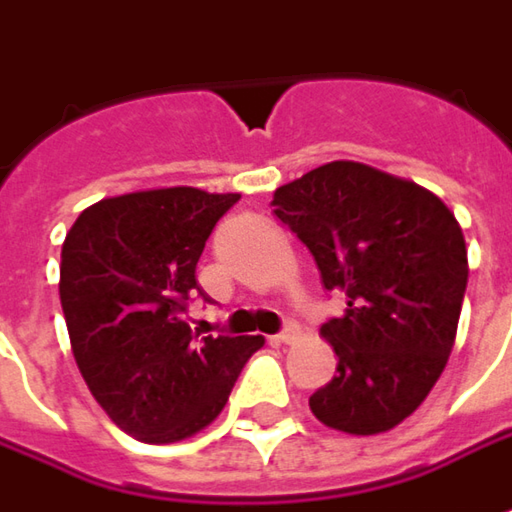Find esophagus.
Wrapping results in <instances>:
<instances>
[{
    "label": "esophagus",
    "mask_w": 512,
    "mask_h": 512,
    "mask_svg": "<svg viewBox=\"0 0 512 512\" xmlns=\"http://www.w3.org/2000/svg\"><path fill=\"white\" fill-rule=\"evenodd\" d=\"M274 340H277V343H286V345L297 343V340H300V326H297V323H289V326L283 328V331H280Z\"/></svg>",
    "instance_id": "1"
}]
</instances>
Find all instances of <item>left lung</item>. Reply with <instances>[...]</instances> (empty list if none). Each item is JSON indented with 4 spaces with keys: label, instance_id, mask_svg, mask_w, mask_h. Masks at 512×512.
Wrapping results in <instances>:
<instances>
[{
    "label": "left lung",
    "instance_id": "8db88e82",
    "mask_svg": "<svg viewBox=\"0 0 512 512\" xmlns=\"http://www.w3.org/2000/svg\"><path fill=\"white\" fill-rule=\"evenodd\" d=\"M274 215L309 246L343 317L320 337L337 374L309 399L334 431L374 436L414 414L445 371L467 286L462 226L431 189L331 161L274 189Z\"/></svg>",
    "mask_w": 512,
    "mask_h": 512
}]
</instances>
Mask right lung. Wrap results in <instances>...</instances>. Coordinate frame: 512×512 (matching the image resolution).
I'll use <instances>...</instances> for the list:
<instances>
[{"instance_id": "right-lung-1", "label": "right lung", "mask_w": 512, "mask_h": 512, "mask_svg": "<svg viewBox=\"0 0 512 512\" xmlns=\"http://www.w3.org/2000/svg\"><path fill=\"white\" fill-rule=\"evenodd\" d=\"M238 192L158 186L101 198L62 243L59 297L90 394L124 433L172 445L223 411L263 337H198L186 300L206 238Z\"/></svg>"}]
</instances>
